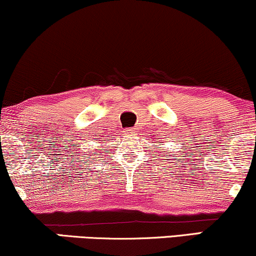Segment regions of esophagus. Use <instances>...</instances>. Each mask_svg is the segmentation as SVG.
<instances>
[{"label":"esophagus","mask_w":256,"mask_h":256,"mask_svg":"<svg viewBox=\"0 0 256 256\" xmlns=\"http://www.w3.org/2000/svg\"><path fill=\"white\" fill-rule=\"evenodd\" d=\"M125 132H126V134H134V132H136V130H134V128H126Z\"/></svg>","instance_id":"1"}]
</instances>
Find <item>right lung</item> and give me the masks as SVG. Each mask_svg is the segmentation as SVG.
<instances>
[{"mask_svg":"<svg viewBox=\"0 0 256 256\" xmlns=\"http://www.w3.org/2000/svg\"><path fill=\"white\" fill-rule=\"evenodd\" d=\"M100 154H101V152H100Z\"/></svg>","mask_w":256,"mask_h":256,"instance_id":"obj_1","label":"right lung"}]
</instances>
